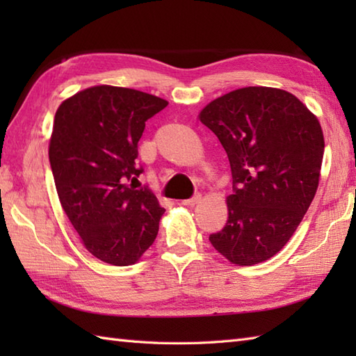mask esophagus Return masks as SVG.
<instances>
[{
    "mask_svg": "<svg viewBox=\"0 0 356 356\" xmlns=\"http://www.w3.org/2000/svg\"><path fill=\"white\" fill-rule=\"evenodd\" d=\"M202 200V195L200 194H195L194 197H191V199H186V200H182V205L184 207H194V205H197V203Z\"/></svg>",
    "mask_w": 356,
    "mask_h": 356,
    "instance_id": "34e87169",
    "label": "esophagus"
}]
</instances>
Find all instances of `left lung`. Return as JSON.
Instances as JSON below:
<instances>
[{
    "instance_id": "1",
    "label": "left lung",
    "mask_w": 356,
    "mask_h": 356,
    "mask_svg": "<svg viewBox=\"0 0 356 356\" xmlns=\"http://www.w3.org/2000/svg\"><path fill=\"white\" fill-rule=\"evenodd\" d=\"M229 159L234 194L228 220L209 241L237 266L269 260L291 240L320 184L324 136L297 96L274 87H245L199 113Z\"/></svg>"
}]
</instances>
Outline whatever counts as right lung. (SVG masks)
I'll return each mask as SVG.
<instances>
[{
  "mask_svg": "<svg viewBox=\"0 0 356 356\" xmlns=\"http://www.w3.org/2000/svg\"><path fill=\"white\" fill-rule=\"evenodd\" d=\"M166 105L139 90L95 86L56 110L49 159L59 202L87 251L113 266L139 261L165 213L134 182L143 171L136 159L145 120Z\"/></svg>",
  "mask_w": 356,
  "mask_h": 356,
  "instance_id": "obj_1",
  "label": "right lung"
}]
</instances>
